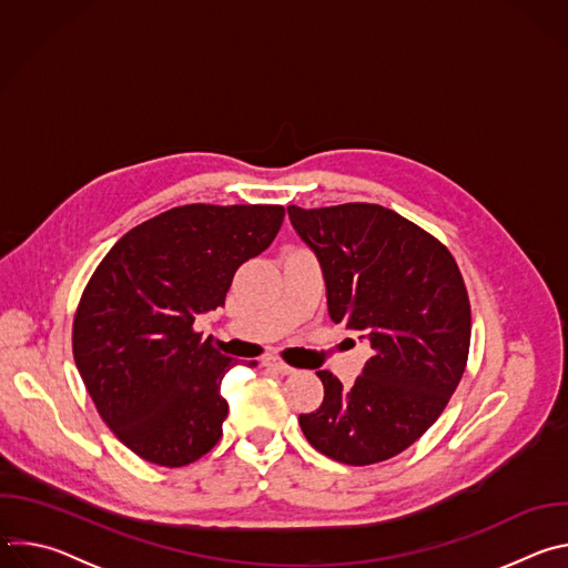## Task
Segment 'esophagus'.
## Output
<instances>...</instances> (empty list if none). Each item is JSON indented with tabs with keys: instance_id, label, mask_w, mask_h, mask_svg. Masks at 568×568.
<instances>
[{
	"instance_id": "obj_1",
	"label": "esophagus",
	"mask_w": 568,
	"mask_h": 568,
	"mask_svg": "<svg viewBox=\"0 0 568 568\" xmlns=\"http://www.w3.org/2000/svg\"><path fill=\"white\" fill-rule=\"evenodd\" d=\"M263 366H267V368L276 371L278 375H292V373H294V368H292V366H287L285 362H281V359H276V357H267V359L263 362Z\"/></svg>"
}]
</instances>
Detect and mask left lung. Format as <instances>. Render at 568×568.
Segmentation results:
<instances>
[{
  "instance_id": "obj_1",
  "label": "left lung",
  "mask_w": 568,
  "mask_h": 568,
  "mask_svg": "<svg viewBox=\"0 0 568 568\" xmlns=\"http://www.w3.org/2000/svg\"><path fill=\"white\" fill-rule=\"evenodd\" d=\"M287 215L318 261L331 318L373 351L351 388L318 371L323 402L298 425L333 460H386L436 423L463 377L471 333L463 276L447 247L390 209L353 202Z\"/></svg>"
}]
</instances>
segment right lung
<instances>
[{"label": "right lung", "mask_w": 568, "mask_h": 568, "mask_svg": "<svg viewBox=\"0 0 568 568\" xmlns=\"http://www.w3.org/2000/svg\"><path fill=\"white\" fill-rule=\"evenodd\" d=\"M283 215L267 204L171 209L128 231L88 283L73 359L105 425L143 460L182 467L220 440V384L235 362L193 321L224 305L235 270L272 245Z\"/></svg>", "instance_id": "1"}]
</instances>
